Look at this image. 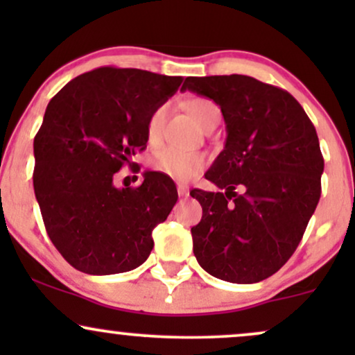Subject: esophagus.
<instances>
[{
	"mask_svg": "<svg viewBox=\"0 0 355 355\" xmlns=\"http://www.w3.org/2000/svg\"><path fill=\"white\" fill-rule=\"evenodd\" d=\"M177 190H178V195H180V197H189V187L183 185V183H178Z\"/></svg>",
	"mask_w": 355,
	"mask_h": 355,
	"instance_id": "obj_1",
	"label": "esophagus"
}]
</instances>
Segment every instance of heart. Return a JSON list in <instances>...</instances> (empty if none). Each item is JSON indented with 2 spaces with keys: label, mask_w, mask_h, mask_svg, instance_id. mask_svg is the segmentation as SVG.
Wrapping results in <instances>:
<instances>
[{
  "label": "heart",
  "mask_w": 355,
  "mask_h": 355,
  "mask_svg": "<svg viewBox=\"0 0 355 355\" xmlns=\"http://www.w3.org/2000/svg\"><path fill=\"white\" fill-rule=\"evenodd\" d=\"M187 110L197 121L198 125L205 126L215 116H220L217 105L207 98H191L187 103ZM168 115V103L158 105L157 108L150 113L148 121H146V137L150 144H157L160 140L162 132H164L165 118ZM207 158L205 155L197 152H185L178 148H164L155 153L152 158V168L155 172L166 175L178 182L191 180L205 168Z\"/></svg>",
  "instance_id": "1"
}]
</instances>
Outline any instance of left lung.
<instances>
[{"instance_id":"left-lung-1","label":"left lung","mask_w":355,"mask_h":355,"mask_svg":"<svg viewBox=\"0 0 355 355\" xmlns=\"http://www.w3.org/2000/svg\"><path fill=\"white\" fill-rule=\"evenodd\" d=\"M182 89L214 100L227 125L225 148L205 173L225 191H190L203 210L193 254L217 279L260 282L291 259L319 203L315 126L291 93L252 76H189Z\"/></svg>"}]
</instances>
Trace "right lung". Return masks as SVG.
Listing matches in <instances>:
<instances>
[{"label":"right lung","mask_w":355,"mask_h":355,"mask_svg":"<svg viewBox=\"0 0 355 355\" xmlns=\"http://www.w3.org/2000/svg\"><path fill=\"white\" fill-rule=\"evenodd\" d=\"M137 68L101 67L76 76L48 103L35 137L33 187L48 237L70 266L92 275L137 268L152 230L177 203L166 175L145 172L137 187L115 175L145 150L146 121L182 85Z\"/></svg>","instance_id":"obj_1"}]
</instances>
